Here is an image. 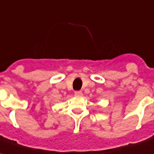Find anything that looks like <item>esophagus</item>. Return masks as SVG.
Here are the masks:
<instances>
[{"instance_id":"esophagus-1","label":"esophagus","mask_w":154,"mask_h":154,"mask_svg":"<svg viewBox=\"0 0 154 154\" xmlns=\"http://www.w3.org/2000/svg\"><path fill=\"white\" fill-rule=\"evenodd\" d=\"M75 97H82L83 93L81 91H75Z\"/></svg>"}]
</instances>
